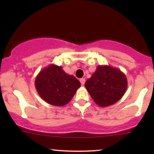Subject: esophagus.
<instances>
[{"label":"esophagus","instance_id":"obj_1","mask_svg":"<svg viewBox=\"0 0 154 154\" xmlns=\"http://www.w3.org/2000/svg\"><path fill=\"white\" fill-rule=\"evenodd\" d=\"M79 81H80V82H81V84L82 85H84L85 84V78H81L80 79H79Z\"/></svg>","mask_w":154,"mask_h":154}]
</instances>
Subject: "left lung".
<instances>
[{
  "label": "left lung",
  "instance_id": "left-lung-1",
  "mask_svg": "<svg viewBox=\"0 0 154 154\" xmlns=\"http://www.w3.org/2000/svg\"><path fill=\"white\" fill-rule=\"evenodd\" d=\"M85 87L95 103L107 107L122 98L128 88V79L119 69L99 65Z\"/></svg>",
  "mask_w": 154,
  "mask_h": 154
}]
</instances>
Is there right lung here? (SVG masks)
<instances>
[{
	"instance_id": "obj_1",
	"label": "right lung",
	"mask_w": 154,
	"mask_h": 154,
	"mask_svg": "<svg viewBox=\"0 0 154 154\" xmlns=\"http://www.w3.org/2000/svg\"><path fill=\"white\" fill-rule=\"evenodd\" d=\"M35 85L42 99L56 106L68 103L81 85L78 79L63 71L62 66L55 64L49 65L39 72Z\"/></svg>"
}]
</instances>
